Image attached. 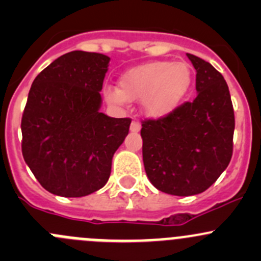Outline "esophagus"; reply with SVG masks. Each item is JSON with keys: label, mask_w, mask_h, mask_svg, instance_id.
<instances>
[{"label": "esophagus", "mask_w": 261, "mask_h": 261, "mask_svg": "<svg viewBox=\"0 0 261 261\" xmlns=\"http://www.w3.org/2000/svg\"><path fill=\"white\" fill-rule=\"evenodd\" d=\"M140 128H141V125L139 123V121L134 120L133 122H131V126H130L131 133H139V131H140Z\"/></svg>", "instance_id": "34e87169"}]
</instances>
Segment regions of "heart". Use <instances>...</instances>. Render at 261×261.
I'll return each mask as SVG.
<instances>
[{
	"mask_svg": "<svg viewBox=\"0 0 261 261\" xmlns=\"http://www.w3.org/2000/svg\"><path fill=\"white\" fill-rule=\"evenodd\" d=\"M191 86L192 70L187 63L152 60L123 73L120 89L109 87L105 89V97L117 106L143 99L145 115L160 118L179 106Z\"/></svg>",
	"mask_w": 261,
	"mask_h": 261,
	"instance_id": "b5f03b06",
	"label": "heart"
}]
</instances>
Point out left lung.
Here are the masks:
<instances>
[{"instance_id":"obj_1","label":"left lung","mask_w":261,"mask_h":261,"mask_svg":"<svg viewBox=\"0 0 261 261\" xmlns=\"http://www.w3.org/2000/svg\"><path fill=\"white\" fill-rule=\"evenodd\" d=\"M196 69L197 96L172 114L143 121V160L152 186L173 196H194L218 179L232 156L235 115L222 74L187 54Z\"/></svg>"}]
</instances>
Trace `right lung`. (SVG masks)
<instances>
[{"instance_id":"add662e5","label":"right lung","mask_w":261,"mask_h":261,"mask_svg":"<svg viewBox=\"0 0 261 261\" xmlns=\"http://www.w3.org/2000/svg\"><path fill=\"white\" fill-rule=\"evenodd\" d=\"M109 63L107 55L75 50L55 59L31 84L21 149L50 193L88 196L109 180L112 158L131 123L99 112Z\"/></svg>"}]
</instances>
